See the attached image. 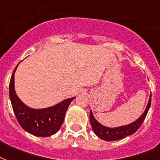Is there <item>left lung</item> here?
I'll return each instance as SVG.
<instances>
[{"label": "left lung", "instance_id": "1", "mask_svg": "<svg viewBox=\"0 0 160 160\" xmlns=\"http://www.w3.org/2000/svg\"><path fill=\"white\" fill-rule=\"evenodd\" d=\"M151 105V94L147 107H146L144 112L138 119H136L134 122H131L129 124L123 125L120 127L109 128L103 126L100 122H98V120L94 118L92 110H90V123H91L92 128L93 130L94 133L102 140L105 141H116L122 139L128 135H131L138 130L141 124L143 123V120L145 118L146 115L148 113Z\"/></svg>", "mask_w": 160, "mask_h": 160}]
</instances>
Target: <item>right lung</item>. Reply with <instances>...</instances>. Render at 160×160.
I'll list each match as a JSON object with an SVG mask.
<instances>
[{"label": "right lung", "instance_id": "add662e5", "mask_svg": "<svg viewBox=\"0 0 160 160\" xmlns=\"http://www.w3.org/2000/svg\"><path fill=\"white\" fill-rule=\"evenodd\" d=\"M17 67L18 64L13 71L9 86L10 99L17 121L25 131L32 135L38 137L53 135L60 129L67 109L75 97L67 98L46 108L36 109L28 107L17 97L15 91L14 74Z\"/></svg>", "mask_w": 160, "mask_h": 160}]
</instances>
